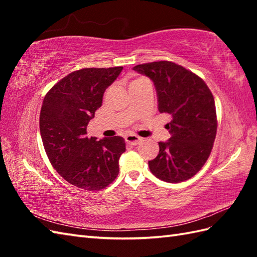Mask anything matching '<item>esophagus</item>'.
<instances>
[{
  "label": "esophagus",
  "instance_id": "esophagus-1",
  "mask_svg": "<svg viewBox=\"0 0 257 257\" xmlns=\"http://www.w3.org/2000/svg\"><path fill=\"white\" fill-rule=\"evenodd\" d=\"M124 139H125V141H127L128 144H130V145H138L141 140L139 136H137V135H134V134H129V135H127L124 137Z\"/></svg>",
  "mask_w": 257,
  "mask_h": 257
}]
</instances>
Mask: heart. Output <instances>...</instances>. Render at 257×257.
Here are the masks:
<instances>
[{
	"label": "heart",
	"mask_w": 257,
	"mask_h": 257,
	"mask_svg": "<svg viewBox=\"0 0 257 257\" xmlns=\"http://www.w3.org/2000/svg\"><path fill=\"white\" fill-rule=\"evenodd\" d=\"M141 79H145V78H137V79H135V80H133V81H132V83H134V81H137V80H141ZM132 83H130V84H132Z\"/></svg>",
	"instance_id": "1"
}]
</instances>
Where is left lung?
<instances>
[{
  "label": "left lung",
  "instance_id": "left-lung-1",
  "mask_svg": "<svg viewBox=\"0 0 257 257\" xmlns=\"http://www.w3.org/2000/svg\"><path fill=\"white\" fill-rule=\"evenodd\" d=\"M134 69L154 81L158 109L172 117L166 124L171 138L159 143V154L148 162L150 171L170 183L189 180L204 166L216 136L212 92L203 79L176 63L152 62Z\"/></svg>",
  "mask_w": 257,
  "mask_h": 257
}]
</instances>
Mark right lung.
<instances>
[{
    "label": "right lung",
    "mask_w": 257,
    "mask_h": 257,
    "mask_svg": "<svg viewBox=\"0 0 257 257\" xmlns=\"http://www.w3.org/2000/svg\"><path fill=\"white\" fill-rule=\"evenodd\" d=\"M121 70V66L75 70L54 85L43 100L40 132L46 155L59 176L77 188L101 190L119 173L124 139L114 136L97 141L87 136V124Z\"/></svg>",
    "instance_id": "right-lung-1"
}]
</instances>
